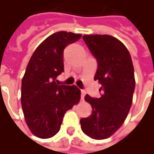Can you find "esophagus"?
I'll list each match as a JSON object with an SVG mask.
<instances>
[{"instance_id":"esophagus-1","label":"esophagus","mask_w":154,"mask_h":154,"mask_svg":"<svg viewBox=\"0 0 154 154\" xmlns=\"http://www.w3.org/2000/svg\"><path fill=\"white\" fill-rule=\"evenodd\" d=\"M85 95V92L84 90H82V91H81V101H84Z\"/></svg>"}]
</instances>
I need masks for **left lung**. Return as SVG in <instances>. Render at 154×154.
Segmentation results:
<instances>
[{"instance_id": "obj_1", "label": "left lung", "mask_w": 154, "mask_h": 154, "mask_svg": "<svg viewBox=\"0 0 154 154\" xmlns=\"http://www.w3.org/2000/svg\"><path fill=\"white\" fill-rule=\"evenodd\" d=\"M83 39L97 60L94 80L102 85V94L100 98L85 96L93 110L80 119V125L89 137L106 139L123 125L131 108L136 86L134 66L128 50L116 37L85 35Z\"/></svg>"}]
</instances>
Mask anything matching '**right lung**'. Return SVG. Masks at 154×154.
I'll list each match as a JSON object with an SVG mask.
<instances>
[{
    "instance_id": "add662e5",
    "label": "right lung",
    "mask_w": 154,
    "mask_h": 154,
    "mask_svg": "<svg viewBox=\"0 0 154 154\" xmlns=\"http://www.w3.org/2000/svg\"><path fill=\"white\" fill-rule=\"evenodd\" d=\"M81 34L60 31L48 36L34 51L21 84V105L26 123L39 138L55 136L64 114L80 100L76 85H59L55 78L63 72V51Z\"/></svg>"
}]
</instances>
